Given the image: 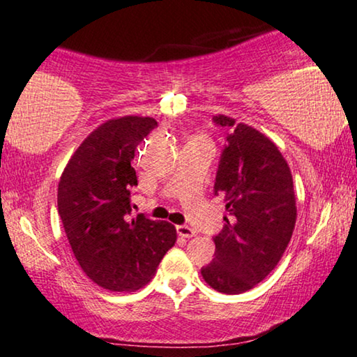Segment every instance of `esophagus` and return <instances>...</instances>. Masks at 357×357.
Instances as JSON below:
<instances>
[{
	"mask_svg": "<svg viewBox=\"0 0 357 357\" xmlns=\"http://www.w3.org/2000/svg\"><path fill=\"white\" fill-rule=\"evenodd\" d=\"M176 231H178V235L183 236V238H191V236L196 235V230L188 225H178L176 227Z\"/></svg>",
	"mask_w": 357,
	"mask_h": 357,
	"instance_id": "1",
	"label": "esophagus"
}]
</instances>
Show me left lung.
Wrapping results in <instances>:
<instances>
[{
	"mask_svg": "<svg viewBox=\"0 0 357 357\" xmlns=\"http://www.w3.org/2000/svg\"><path fill=\"white\" fill-rule=\"evenodd\" d=\"M212 121L227 130L213 194L225 196L228 217L213 236L215 258L201 274L218 292L241 294L282 258L296 227V194L287 161L268 137L231 117Z\"/></svg>",
	"mask_w": 357,
	"mask_h": 357,
	"instance_id": "obj_1",
	"label": "left lung"
}]
</instances>
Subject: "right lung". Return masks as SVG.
I'll list each match as a JSON object with an SVG mask.
<instances>
[{"label":"right lung","mask_w":357,"mask_h":357,"mask_svg":"<svg viewBox=\"0 0 357 357\" xmlns=\"http://www.w3.org/2000/svg\"><path fill=\"white\" fill-rule=\"evenodd\" d=\"M155 127V119L139 116L104 122L78 146L59 183V215L75 258L112 292L144 287L176 243L171 223L132 217L137 174L130 163Z\"/></svg>","instance_id":"add662e5"}]
</instances>
